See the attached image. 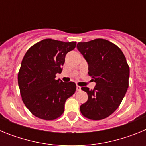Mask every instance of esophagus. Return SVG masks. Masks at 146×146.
I'll use <instances>...</instances> for the list:
<instances>
[{"label":"esophagus","instance_id":"esophagus-1","mask_svg":"<svg viewBox=\"0 0 146 146\" xmlns=\"http://www.w3.org/2000/svg\"><path fill=\"white\" fill-rule=\"evenodd\" d=\"M76 89H77V91H80L81 90V87L79 86H77V87H76Z\"/></svg>","mask_w":146,"mask_h":146}]
</instances>
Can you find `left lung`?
Listing matches in <instances>:
<instances>
[{"instance_id":"left-lung-1","label":"left lung","mask_w":146,"mask_h":146,"mask_svg":"<svg viewBox=\"0 0 146 146\" xmlns=\"http://www.w3.org/2000/svg\"><path fill=\"white\" fill-rule=\"evenodd\" d=\"M77 47L88 64V75L96 83L91 90L81 88L88 99L80 106V112L88 119H104L116 110L124 97L129 66L121 49L106 39L79 42Z\"/></svg>"}]
</instances>
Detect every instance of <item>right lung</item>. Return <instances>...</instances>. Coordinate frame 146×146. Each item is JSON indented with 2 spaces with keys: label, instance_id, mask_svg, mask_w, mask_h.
<instances>
[{
  "label": "right lung",
  "instance_id": "1",
  "mask_svg": "<svg viewBox=\"0 0 146 146\" xmlns=\"http://www.w3.org/2000/svg\"><path fill=\"white\" fill-rule=\"evenodd\" d=\"M76 42L46 38L33 44L25 54L18 72V85L23 103L36 117L52 121L61 116L66 99L74 94V82L56 80Z\"/></svg>",
  "mask_w": 146,
  "mask_h": 146
}]
</instances>
